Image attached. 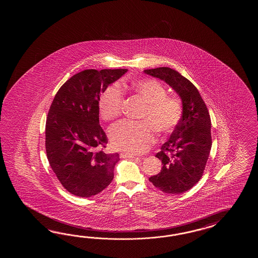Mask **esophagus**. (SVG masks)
<instances>
[{"mask_svg": "<svg viewBox=\"0 0 258 258\" xmlns=\"http://www.w3.org/2000/svg\"><path fill=\"white\" fill-rule=\"evenodd\" d=\"M120 157L123 158V159H124V158H128V159H134V158H136L135 155L130 153H121L120 154Z\"/></svg>", "mask_w": 258, "mask_h": 258, "instance_id": "esophagus-1", "label": "esophagus"}]
</instances>
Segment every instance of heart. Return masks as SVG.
<instances>
[{
	"mask_svg": "<svg viewBox=\"0 0 258 258\" xmlns=\"http://www.w3.org/2000/svg\"><path fill=\"white\" fill-rule=\"evenodd\" d=\"M121 88L142 99L145 107L139 117L141 121H121L110 129V144L118 150L143 153L153 143L154 131L159 136H167L175 130L183 114L182 102L178 97L168 95L164 86L153 78L122 83ZM121 88L112 84L100 95L98 104L103 121H113L121 115L123 107Z\"/></svg>",
	"mask_w": 258,
	"mask_h": 258,
	"instance_id": "obj_1",
	"label": "heart"
}]
</instances>
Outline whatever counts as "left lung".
<instances>
[{
	"mask_svg": "<svg viewBox=\"0 0 258 258\" xmlns=\"http://www.w3.org/2000/svg\"><path fill=\"white\" fill-rule=\"evenodd\" d=\"M144 72L170 85L180 96L183 106L180 123L156 154L163 167L149 181L167 194L186 192L201 179L210 153L212 139L209 110L198 88L175 70L159 67Z\"/></svg>",
	"mask_w": 258,
	"mask_h": 258,
	"instance_id": "8db88e82",
	"label": "left lung"
}]
</instances>
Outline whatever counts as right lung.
Here are the masks:
<instances>
[{"mask_svg": "<svg viewBox=\"0 0 258 258\" xmlns=\"http://www.w3.org/2000/svg\"><path fill=\"white\" fill-rule=\"evenodd\" d=\"M127 69H88L68 79L55 95L46 121L49 165L72 195L90 198L113 180L119 154H106L108 138L99 124V93Z\"/></svg>", "mask_w": 258, "mask_h": 258, "instance_id": "add662e5", "label": "right lung"}]
</instances>
